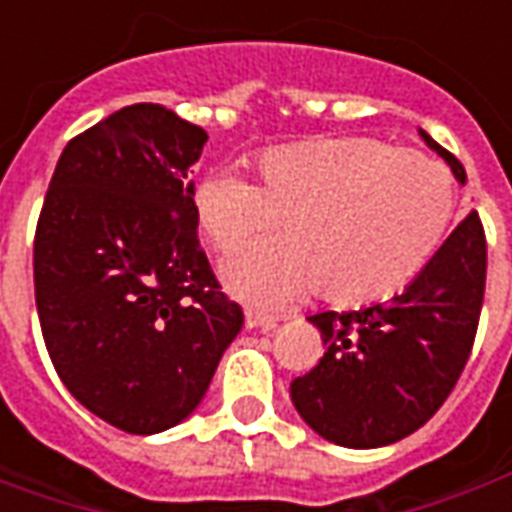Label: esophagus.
Here are the masks:
<instances>
[{"instance_id":"1","label":"esophagus","mask_w":512,"mask_h":512,"mask_svg":"<svg viewBox=\"0 0 512 512\" xmlns=\"http://www.w3.org/2000/svg\"><path fill=\"white\" fill-rule=\"evenodd\" d=\"M246 329H263V332H274L279 326V318L274 315H266V312H257V310H246Z\"/></svg>"}]
</instances>
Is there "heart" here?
<instances>
[{"instance_id":"b5f03b06","label":"heart","mask_w":512,"mask_h":512,"mask_svg":"<svg viewBox=\"0 0 512 512\" xmlns=\"http://www.w3.org/2000/svg\"><path fill=\"white\" fill-rule=\"evenodd\" d=\"M255 186L211 175L194 189L202 238L230 255L279 219L285 238L224 263L227 290L282 307L321 288L332 304H370L406 288L447 235L455 189L422 150L370 136L307 139L255 158Z\"/></svg>"}]
</instances>
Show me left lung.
Returning <instances> with one entry per match:
<instances>
[{
  "label": "left lung",
  "instance_id": "left-lung-1",
  "mask_svg": "<svg viewBox=\"0 0 512 512\" xmlns=\"http://www.w3.org/2000/svg\"><path fill=\"white\" fill-rule=\"evenodd\" d=\"M455 180L466 169L419 128ZM485 233L469 213L430 263L386 304L318 312L323 359L290 384V400L318 436L351 450L406 439L447 400L472 351L485 290Z\"/></svg>",
  "mask_w": 512,
  "mask_h": 512
}]
</instances>
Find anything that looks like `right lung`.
<instances>
[{"instance_id":"add662e5","label":"right lung","mask_w":512,"mask_h":512,"mask_svg":"<svg viewBox=\"0 0 512 512\" xmlns=\"http://www.w3.org/2000/svg\"><path fill=\"white\" fill-rule=\"evenodd\" d=\"M205 142L167 106H126L65 145L40 211L35 301L54 370L136 436L200 406L244 326L197 238L189 169Z\"/></svg>"}]
</instances>
